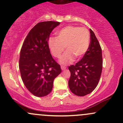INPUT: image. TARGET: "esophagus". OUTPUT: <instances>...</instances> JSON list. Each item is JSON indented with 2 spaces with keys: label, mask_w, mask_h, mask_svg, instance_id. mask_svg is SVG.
I'll return each mask as SVG.
<instances>
[{
  "label": "esophagus",
  "mask_w": 123,
  "mask_h": 123,
  "mask_svg": "<svg viewBox=\"0 0 123 123\" xmlns=\"http://www.w3.org/2000/svg\"><path fill=\"white\" fill-rule=\"evenodd\" d=\"M61 69L62 70H65V69H66V68L65 67V66H63V65H61Z\"/></svg>",
  "instance_id": "esophagus-1"
}]
</instances>
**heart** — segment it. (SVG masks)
<instances>
[{
  "mask_svg": "<svg viewBox=\"0 0 123 123\" xmlns=\"http://www.w3.org/2000/svg\"><path fill=\"white\" fill-rule=\"evenodd\" d=\"M48 47L54 57L60 58L65 50L66 52L60 60V62L66 64L74 59L81 58L87 52L89 46V34L84 28L68 26L57 33V37H50Z\"/></svg>",
  "mask_w": 123,
  "mask_h": 123,
  "instance_id": "obj_1",
  "label": "heart"
}]
</instances>
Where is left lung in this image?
Here are the masks:
<instances>
[{
	"mask_svg": "<svg viewBox=\"0 0 123 123\" xmlns=\"http://www.w3.org/2000/svg\"><path fill=\"white\" fill-rule=\"evenodd\" d=\"M90 43L80 61L69 66L70 77L68 85L73 94L83 97L91 93L98 85L102 70V49L94 32L90 29Z\"/></svg>",
	"mask_w": 123,
	"mask_h": 123,
	"instance_id": "1",
	"label": "left lung"
}]
</instances>
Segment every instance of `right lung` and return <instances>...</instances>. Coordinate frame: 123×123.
Here are the masks:
<instances>
[{
    "instance_id": "1",
    "label": "right lung",
    "mask_w": 123,
    "mask_h": 123,
    "mask_svg": "<svg viewBox=\"0 0 123 123\" xmlns=\"http://www.w3.org/2000/svg\"><path fill=\"white\" fill-rule=\"evenodd\" d=\"M59 22H39L32 28L21 48L19 68L25 87L36 97L47 95L55 78L61 73L60 65L52 57L48 40Z\"/></svg>"
}]
</instances>
